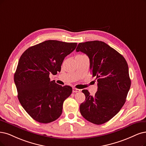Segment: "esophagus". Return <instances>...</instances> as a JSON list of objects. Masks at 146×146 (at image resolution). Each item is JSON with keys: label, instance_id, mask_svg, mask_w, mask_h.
Wrapping results in <instances>:
<instances>
[{"label": "esophagus", "instance_id": "1", "mask_svg": "<svg viewBox=\"0 0 146 146\" xmlns=\"http://www.w3.org/2000/svg\"><path fill=\"white\" fill-rule=\"evenodd\" d=\"M80 90L79 89H78L76 88H73V92L74 93H76L80 92Z\"/></svg>", "mask_w": 146, "mask_h": 146}]
</instances>
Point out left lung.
Here are the masks:
<instances>
[{
  "instance_id": "obj_1",
  "label": "left lung",
  "mask_w": 146,
  "mask_h": 146,
  "mask_svg": "<svg viewBox=\"0 0 146 146\" xmlns=\"http://www.w3.org/2000/svg\"><path fill=\"white\" fill-rule=\"evenodd\" d=\"M76 50L88 56L91 73L98 81L94 96L82 90L85 100L80 105V114L88 121L102 125L114 117L125 103L131 84L127 63L103 41L80 42Z\"/></svg>"
}]
</instances>
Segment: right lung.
I'll list each match as a JSON object with an SVG mask.
<instances>
[{
	"mask_svg": "<svg viewBox=\"0 0 146 146\" xmlns=\"http://www.w3.org/2000/svg\"><path fill=\"white\" fill-rule=\"evenodd\" d=\"M76 46V42L47 40L29 47L20 56L14 77L18 99L35 121L48 123L61 115L72 88L50 81L49 74L61 71L65 57Z\"/></svg>",
	"mask_w": 146,
	"mask_h": 146,
	"instance_id": "1",
	"label": "right lung"
}]
</instances>
